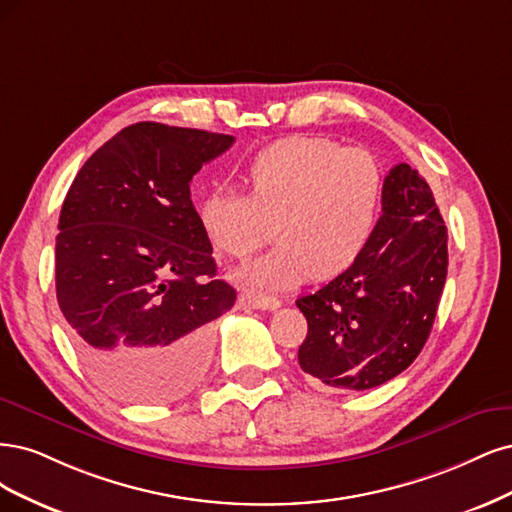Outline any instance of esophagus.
<instances>
[{"instance_id":"esophagus-1","label":"esophagus","mask_w":512,"mask_h":512,"mask_svg":"<svg viewBox=\"0 0 512 512\" xmlns=\"http://www.w3.org/2000/svg\"><path fill=\"white\" fill-rule=\"evenodd\" d=\"M244 302L257 310H276L280 308V304H283L276 295H268V293H249L244 298Z\"/></svg>"}]
</instances>
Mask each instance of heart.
<instances>
[{
    "instance_id": "obj_1",
    "label": "heart",
    "mask_w": 512,
    "mask_h": 512,
    "mask_svg": "<svg viewBox=\"0 0 512 512\" xmlns=\"http://www.w3.org/2000/svg\"><path fill=\"white\" fill-rule=\"evenodd\" d=\"M242 180L249 195H208L200 223L214 249L234 259L259 251L276 223L280 244L236 274L249 287L287 289L312 274H342L366 251L381 217V163L332 138L278 140L251 159Z\"/></svg>"
}]
</instances>
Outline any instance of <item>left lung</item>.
Instances as JSON below:
<instances>
[{
	"mask_svg": "<svg viewBox=\"0 0 512 512\" xmlns=\"http://www.w3.org/2000/svg\"><path fill=\"white\" fill-rule=\"evenodd\" d=\"M447 268V227L434 193L398 163L385 176L383 214L366 251L295 302L308 321L302 370L340 391L372 389L404 372L430 338Z\"/></svg>",
	"mask_w": 512,
	"mask_h": 512,
	"instance_id": "obj_1",
	"label": "left lung"
}]
</instances>
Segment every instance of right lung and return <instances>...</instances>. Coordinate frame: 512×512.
Wrapping results in <instances>:
<instances>
[{"mask_svg":"<svg viewBox=\"0 0 512 512\" xmlns=\"http://www.w3.org/2000/svg\"><path fill=\"white\" fill-rule=\"evenodd\" d=\"M234 136L136 123L87 159L65 195L57 302L82 364L127 402L187 395L206 372L212 321L236 289L191 202V178Z\"/></svg>","mask_w":512,"mask_h":512,"instance_id":"1","label":"right lung"}]
</instances>
